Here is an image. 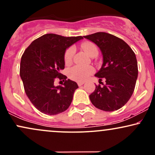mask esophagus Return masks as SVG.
I'll list each match as a JSON object with an SVG mask.
<instances>
[{
  "label": "esophagus",
  "mask_w": 155,
  "mask_h": 155,
  "mask_svg": "<svg viewBox=\"0 0 155 155\" xmlns=\"http://www.w3.org/2000/svg\"><path fill=\"white\" fill-rule=\"evenodd\" d=\"M77 84H78V85H79V87H81V86H82L84 84V81H78Z\"/></svg>",
  "instance_id": "esophagus-1"
}]
</instances>
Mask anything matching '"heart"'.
<instances>
[{
	"label": "heart",
	"mask_w": 155,
	"mask_h": 155,
	"mask_svg": "<svg viewBox=\"0 0 155 155\" xmlns=\"http://www.w3.org/2000/svg\"><path fill=\"white\" fill-rule=\"evenodd\" d=\"M82 49L86 51L90 57H95L98 54V49L97 46L92 42L87 41L84 42L81 44ZM75 49L73 47H68L64 53V62L66 65H69L71 63L73 57H74ZM94 72V68L92 66H80V65H75L71 68L68 71V75L69 78L77 81H83L87 79L92 73Z\"/></svg>",
	"instance_id": "b5f03b06"
}]
</instances>
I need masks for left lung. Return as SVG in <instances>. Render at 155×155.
Listing matches in <instances>:
<instances>
[{
    "label": "left lung",
    "mask_w": 155,
    "mask_h": 155,
    "mask_svg": "<svg viewBox=\"0 0 155 155\" xmlns=\"http://www.w3.org/2000/svg\"><path fill=\"white\" fill-rule=\"evenodd\" d=\"M84 38L97 44L104 57L102 67L95 74L103 87L95 85V91L90 95V101L103 111H117L127 104L134 92L138 77L136 54L122 39L105 32ZM103 79L105 84L101 81Z\"/></svg>",
    "instance_id": "1"
}]
</instances>
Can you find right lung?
<instances>
[{
    "instance_id": "add662e5",
    "label": "right lung",
    "mask_w": 155,
    "mask_h": 155,
    "mask_svg": "<svg viewBox=\"0 0 155 155\" xmlns=\"http://www.w3.org/2000/svg\"><path fill=\"white\" fill-rule=\"evenodd\" d=\"M82 36L65 37L48 33L33 41L23 53L19 74L27 96L39 111L55 115L67 110L78 85L66 79L60 71L65 68L64 53ZM58 78L63 86L54 87Z\"/></svg>"
}]
</instances>
